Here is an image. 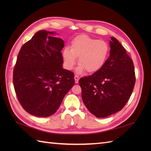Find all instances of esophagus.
Here are the masks:
<instances>
[{
    "label": "esophagus",
    "mask_w": 151,
    "mask_h": 151,
    "mask_svg": "<svg viewBox=\"0 0 151 151\" xmlns=\"http://www.w3.org/2000/svg\"><path fill=\"white\" fill-rule=\"evenodd\" d=\"M75 81L76 84H77V83L78 82V81H79V76H77V75L75 76Z\"/></svg>",
    "instance_id": "1"
}]
</instances>
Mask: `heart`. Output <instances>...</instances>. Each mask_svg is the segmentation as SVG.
I'll return each instance as SVG.
<instances>
[{
  "label": "heart",
  "mask_w": 151,
  "mask_h": 151,
  "mask_svg": "<svg viewBox=\"0 0 151 151\" xmlns=\"http://www.w3.org/2000/svg\"><path fill=\"white\" fill-rule=\"evenodd\" d=\"M110 52V47L104 40H99L87 35H80L74 39L70 49L65 47L62 51V58L65 68L71 70L76 65L78 58L79 66L76 73L86 71L95 73L105 65Z\"/></svg>",
  "instance_id": "heart-1"
}]
</instances>
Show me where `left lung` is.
<instances>
[{"mask_svg":"<svg viewBox=\"0 0 151 151\" xmlns=\"http://www.w3.org/2000/svg\"><path fill=\"white\" fill-rule=\"evenodd\" d=\"M110 39V56L104 67L79 81L84 104L99 118L122 110L129 100L136 81L132 60L116 38Z\"/></svg>","mask_w":151,"mask_h":151,"instance_id":"1","label":"left lung"}]
</instances>
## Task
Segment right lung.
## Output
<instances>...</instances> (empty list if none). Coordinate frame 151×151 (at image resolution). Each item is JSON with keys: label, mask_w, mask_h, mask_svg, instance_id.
<instances>
[{"label": "right lung", "mask_w": 151, "mask_h": 151, "mask_svg": "<svg viewBox=\"0 0 151 151\" xmlns=\"http://www.w3.org/2000/svg\"><path fill=\"white\" fill-rule=\"evenodd\" d=\"M54 32L40 30L19 51L14 69V86L25 111L49 117L59 108L75 84L74 73L63 68L64 41Z\"/></svg>", "instance_id": "obj_1"}]
</instances>
